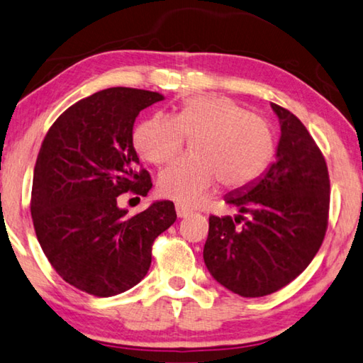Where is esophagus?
Masks as SVG:
<instances>
[{"label": "esophagus", "mask_w": 363, "mask_h": 363, "mask_svg": "<svg viewBox=\"0 0 363 363\" xmlns=\"http://www.w3.org/2000/svg\"><path fill=\"white\" fill-rule=\"evenodd\" d=\"M175 211H177V216L180 217V218H185V217L189 216V213H191V211H189L188 207L182 206V204H177V206H175Z\"/></svg>", "instance_id": "34e87169"}]
</instances>
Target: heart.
Returning a JSON list of instances; mask_svg holds the SVG:
<instances>
[{"label": "heart", "mask_w": 363, "mask_h": 363, "mask_svg": "<svg viewBox=\"0 0 363 363\" xmlns=\"http://www.w3.org/2000/svg\"><path fill=\"white\" fill-rule=\"evenodd\" d=\"M194 138L193 157L178 159L160 172L162 196L193 206L220 180L227 188L251 185L269 167L275 140L269 122L227 96H193L175 117L154 114L138 123L133 146L152 164L174 159Z\"/></svg>", "instance_id": "obj_1"}]
</instances>
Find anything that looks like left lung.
Segmentation results:
<instances>
[{
    "mask_svg": "<svg viewBox=\"0 0 363 363\" xmlns=\"http://www.w3.org/2000/svg\"><path fill=\"white\" fill-rule=\"evenodd\" d=\"M280 118L277 160L257 182L227 196L240 216L209 217L204 262L216 280L242 298L275 293L315 257L328 228L330 175L311 133L288 109Z\"/></svg>",
    "mask_w": 363,
    "mask_h": 363,
    "instance_id": "8db88e82",
    "label": "left lung"
}]
</instances>
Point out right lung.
I'll list each match as a JSON object with an SVG mask.
<instances>
[{"label": "right lung", "instance_id": "add662e5", "mask_svg": "<svg viewBox=\"0 0 363 363\" xmlns=\"http://www.w3.org/2000/svg\"><path fill=\"white\" fill-rule=\"evenodd\" d=\"M164 96L116 86L70 106L41 143L33 170L32 220L38 242L64 281L96 298L121 294L150 270L152 242L177 220L172 201L127 216L118 196H146L133 123Z\"/></svg>", "mask_w": 363, "mask_h": 363}]
</instances>
